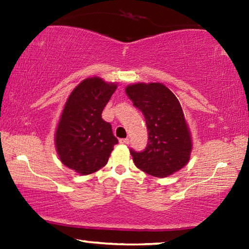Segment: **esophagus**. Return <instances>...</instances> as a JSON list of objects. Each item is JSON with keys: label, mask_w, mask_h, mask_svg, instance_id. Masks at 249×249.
Returning <instances> with one entry per match:
<instances>
[{"label": "esophagus", "mask_w": 249, "mask_h": 249, "mask_svg": "<svg viewBox=\"0 0 249 249\" xmlns=\"http://www.w3.org/2000/svg\"><path fill=\"white\" fill-rule=\"evenodd\" d=\"M120 144L127 145V144H129V140L128 138H122V140H120Z\"/></svg>", "instance_id": "obj_1"}]
</instances>
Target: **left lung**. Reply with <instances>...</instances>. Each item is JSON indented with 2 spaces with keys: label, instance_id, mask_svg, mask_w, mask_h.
I'll return each mask as SVG.
<instances>
[{
  "label": "left lung",
  "instance_id": "1",
  "mask_svg": "<svg viewBox=\"0 0 249 249\" xmlns=\"http://www.w3.org/2000/svg\"><path fill=\"white\" fill-rule=\"evenodd\" d=\"M125 91L142 112L148 129L145 150H129L135 166L157 178L182 169L190 160L192 138L177 96L160 82L129 84Z\"/></svg>",
  "mask_w": 249,
  "mask_h": 249
}]
</instances>
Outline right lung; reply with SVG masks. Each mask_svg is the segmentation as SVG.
I'll list each match as a JSON object with an SVG mask.
<instances>
[{
	"label": "right lung",
	"mask_w": 249,
	"mask_h": 249,
	"mask_svg": "<svg viewBox=\"0 0 249 249\" xmlns=\"http://www.w3.org/2000/svg\"><path fill=\"white\" fill-rule=\"evenodd\" d=\"M117 88L100 77L84 79L71 92L62 109L54 134L60 161L81 176L107 165L119 141L102 112Z\"/></svg>",
	"instance_id": "obj_1"
}]
</instances>
